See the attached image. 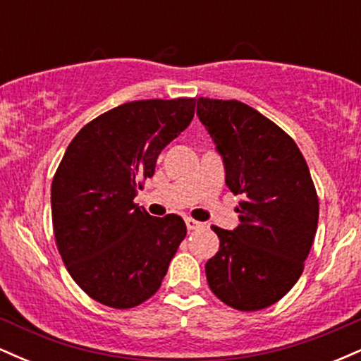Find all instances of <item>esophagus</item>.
<instances>
[{"label":"esophagus","mask_w":361,"mask_h":361,"mask_svg":"<svg viewBox=\"0 0 361 361\" xmlns=\"http://www.w3.org/2000/svg\"><path fill=\"white\" fill-rule=\"evenodd\" d=\"M185 224H186V227H188V231H195V229H198V227H202V222L195 221V219H192V217H186Z\"/></svg>","instance_id":"obj_1"}]
</instances>
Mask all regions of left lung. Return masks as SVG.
<instances>
[{"instance_id":"left-lung-1","label":"left lung","mask_w":361,"mask_h":361,"mask_svg":"<svg viewBox=\"0 0 361 361\" xmlns=\"http://www.w3.org/2000/svg\"><path fill=\"white\" fill-rule=\"evenodd\" d=\"M197 115L222 156L226 185L243 195L239 226H212L221 244L205 264L224 304L259 310L279 302L304 271L319 221L307 163L287 132L238 100L198 98Z\"/></svg>"}]
</instances>
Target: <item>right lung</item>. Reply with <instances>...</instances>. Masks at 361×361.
I'll return each mask as SVG.
<instances>
[{
	"label": "right lung",
	"mask_w": 361,
	"mask_h": 361,
	"mask_svg": "<svg viewBox=\"0 0 361 361\" xmlns=\"http://www.w3.org/2000/svg\"><path fill=\"white\" fill-rule=\"evenodd\" d=\"M193 115L195 98L128 102L66 149L51 188L54 235L69 275L103 305L130 309L154 295L185 239L180 215L152 217L134 198Z\"/></svg>",
	"instance_id": "right-lung-1"
}]
</instances>
